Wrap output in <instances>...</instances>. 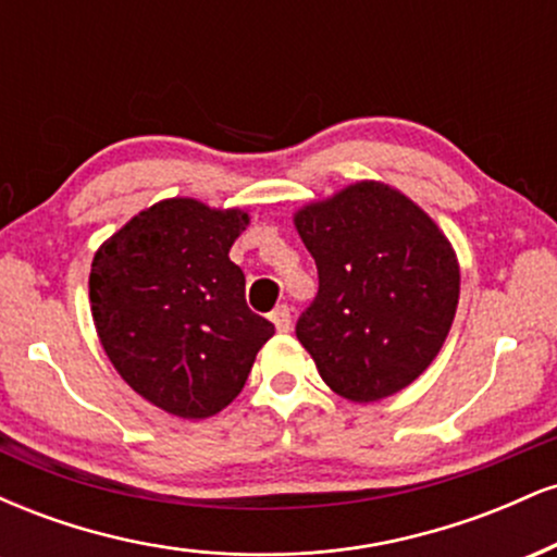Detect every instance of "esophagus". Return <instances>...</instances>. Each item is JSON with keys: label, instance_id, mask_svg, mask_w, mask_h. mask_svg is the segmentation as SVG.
I'll return each instance as SVG.
<instances>
[{"label": "esophagus", "instance_id": "34e87169", "mask_svg": "<svg viewBox=\"0 0 557 557\" xmlns=\"http://www.w3.org/2000/svg\"><path fill=\"white\" fill-rule=\"evenodd\" d=\"M270 319L274 327H277V332H290V309H287V306H277L270 314Z\"/></svg>", "mask_w": 557, "mask_h": 557}]
</instances>
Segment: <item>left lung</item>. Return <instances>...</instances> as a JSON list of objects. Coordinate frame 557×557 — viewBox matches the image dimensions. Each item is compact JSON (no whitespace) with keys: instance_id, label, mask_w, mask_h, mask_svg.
Wrapping results in <instances>:
<instances>
[{"instance_id":"1","label":"left lung","mask_w":557,"mask_h":557,"mask_svg":"<svg viewBox=\"0 0 557 557\" xmlns=\"http://www.w3.org/2000/svg\"><path fill=\"white\" fill-rule=\"evenodd\" d=\"M319 293L296 335L332 393L376 403L437 359L461 296L453 243L413 198L356 181L293 214Z\"/></svg>"}]
</instances>
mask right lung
Returning a JSON list of instances; mask_svg holds the SVG:
<instances>
[{
	"label": "right lung",
	"instance_id": "obj_1",
	"mask_svg": "<svg viewBox=\"0 0 557 557\" xmlns=\"http://www.w3.org/2000/svg\"><path fill=\"white\" fill-rule=\"evenodd\" d=\"M248 209L190 196L140 209L96 248L88 298L117 374L177 419H209L238 398L274 324L246 306L230 248Z\"/></svg>",
	"mask_w": 557,
	"mask_h": 557
}]
</instances>
